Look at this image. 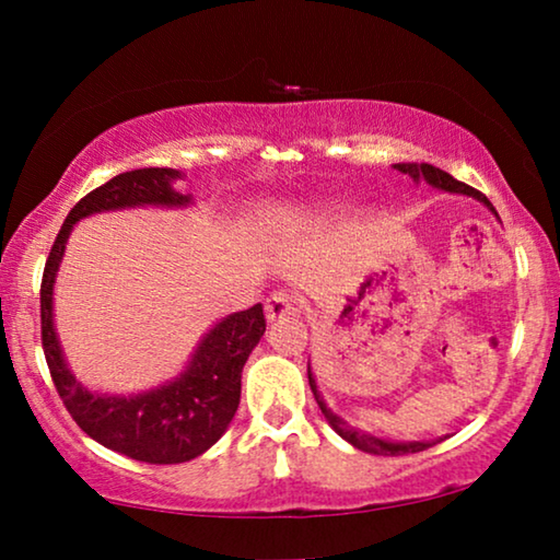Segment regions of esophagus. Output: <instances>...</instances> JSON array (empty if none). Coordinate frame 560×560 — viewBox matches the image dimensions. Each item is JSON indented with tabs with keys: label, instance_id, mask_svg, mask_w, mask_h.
Here are the masks:
<instances>
[{
	"label": "esophagus",
	"instance_id": "obj_1",
	"mask_svg": "<svg viewBox=\"0 0 560 560\" xmlns=\"http://www.w3.org/2000/svg\"><path fill=\"white\" fill-rule=\"evenodd\" d=\"M295 311H298L295 298L290 295V293H285V290H275V293L265 301V316H267V320H278V318L293 316Z\"/></svg>",
	"mask_w": 560,
	"mask_h": 560
}]
</instances>
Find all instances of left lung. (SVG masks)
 <instances>
[{
  "mask_svg": "<svg viewBox=\"0 0 560 560\" xmlns=\"http://www.w3.org/2000/svg\"><path fill=\"white\" fill-rule=\"evenodd\" d=\"M395 167H397V171H400V173H408L412 180H425V183H431L433 188L448 190V194L474 196V198H477V201L485 203L489 211H494V206L489 203V198H487L485 194H479L477 188H471V186H466V183L456 180L454 175H448L446 171H441V167L428 165V163H420V165H418V163H400V165H395ZM494 213H497V211H494ZM308 385H311V389H313V397H316L320 412H324L326 420H328V425H331L334 431L339 433L343 441H349L351 446L359 448V451H366V454H377V456H402V454H418V451H425V448L435 446V441L395 443V441H385V439H377V435H370V433L357 431V428L347 425L339 416H334V412L326 408L324 397H320V393L316 389V380H313L311 366H308Z\"/></svg>",
  "mask_w": 560,
  "mask_h": 560,
  "instance_id": "left-lung-1",
  "label": "left lung"
}]
</instances>
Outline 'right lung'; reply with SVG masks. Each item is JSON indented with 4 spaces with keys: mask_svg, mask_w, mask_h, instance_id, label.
Listing matches in <instances>:
<instances>
[{
    "mask_svg": "<svg viewBox=\"0 0 560 560\" xmlns=\"http://www.w3.org/2000/svg\"><path fill=\"white\" fill-rule=\"evenodd\" d=\"M173 167L119 173L73 206L52 242L40 285L43 351L66 410L86 435L135 462L183 464L201 456L232 423L242 395V370L265 334L262 303L219 320L198 343L180 377L140 395L89 393L68 370L52 326V282L75 221L98 211L132 206H186L190 196L173 190Z\"/></svg>",
    "mask_w": 560,
    "mask_h": 560,
    "instance_id": "right-lung-1",
    "label": "right lung"
}]
</instances>
